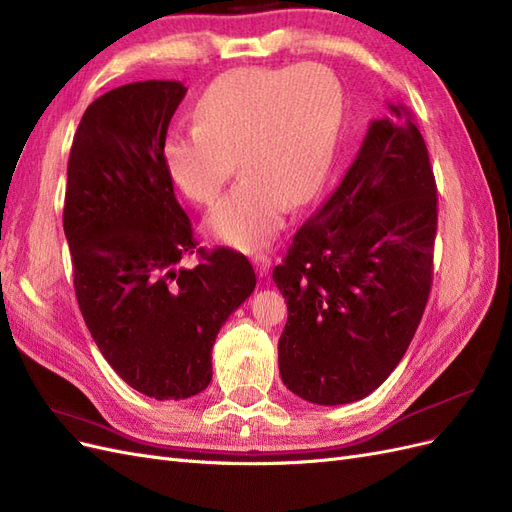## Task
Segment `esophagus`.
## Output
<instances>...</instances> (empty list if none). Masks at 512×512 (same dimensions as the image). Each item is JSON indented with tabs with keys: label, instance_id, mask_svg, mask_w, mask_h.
<instances>
[{
	"label": "esophagus",
	"instance_id": "34e87169",
	"mask_svg": "<svg viewBox=\"0 0 512 512\" xmlns=\"http://www.w3.org/2000/svg\"><path fill=\"white\" fill-rule=\"evenodd\" d=\"M252 262H254L256 273H258L260 277H267V275H269V269H271V258H269L267 254H256V256L252 258Z\"/></svg>",
	"mask_w": 512,
	"mask_h": 512
}]
</instances>
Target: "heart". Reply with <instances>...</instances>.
I'll use <instances>...</instances> for the list:
<instances>
[{
    "mask_svg": "<svg viewBox=\"0 0 512 512\" xmlns=\"http://www.w3.org/2000/svg\"><path fill=\"white\" fill-rule=\"evenodd\" d=\"M342 111V85L322 66L230 70L198 98L196 126L168 132L164 166L185 196L211 205L237 160L243 179L209 213L207 228L252 252L275 237L288 203L303 205L320 188Z\"/></svg>",
    "mask_w": 512,
    "mask_h": 512,
    "instance_id": "heart-1",
    "label": "heart"
}]
</instances>
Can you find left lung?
Returning a JSON list of instances; mask_svg holds the SVG:
<instances>
[{
	"label": "left lung",
	"mask_w": 512,
	"mask_h": 512,
	"mask_svg": "<svg viewBox=\"0 0 512 512\" xmlns=\"http://www.w3.org/2000/svg\"><path fill=\"white\" fill-rule=\"evenodd\" d=\"M386 108L273 269L288 305L277 344L282 380L320 406L363 399L391 376L431 290L436 179L408 108Z\"/></svg>",
	"instance_id": "8db88e82"
}]
</instances>
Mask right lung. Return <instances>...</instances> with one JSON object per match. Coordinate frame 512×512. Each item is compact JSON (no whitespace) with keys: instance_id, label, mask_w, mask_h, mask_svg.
I'll use <instances>...</instances> for the list:
<instances>
[{"instance_id":"obj_1","label":"right lung","mask_w":512,"mask_h":512,"mask_svg":"<svg viewBox=\"0 0 512 512\" xmlns=\"http://www.w3.org/2000/svg\"><path fill=\"white\" fill-rule=\"evenodd\" d=\"M185 89L179 81L117 87L76 128L64 203L74 290L87 329L119 378L158 401L211 382V348L256 288L243 254L194 239L162 147ZM188 253L194 270L180 267Z\"/></svg>"}]
</instances>
